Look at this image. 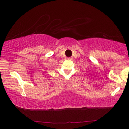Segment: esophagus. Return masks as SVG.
<instances>
[{
  "instance_id": "1",
  "label": "esophagus",
  "mask_w": 129,
  "mask_h": 129,
  "mask_svg": "<svg viewBox=\"0 0 129 129\" xmlns=\"http://www.w3.org/2000/svg\"><path fill=\"white\" fill-rule=\"evenodd\" d=\"M68 59H72V57H69V58H68Z\"/></svg>"
}]
</instances>
